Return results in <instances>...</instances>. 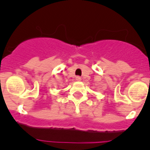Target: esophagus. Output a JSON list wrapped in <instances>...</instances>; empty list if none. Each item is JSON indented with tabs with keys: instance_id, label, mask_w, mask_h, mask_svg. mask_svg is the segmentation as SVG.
Instances as JSON below:
<instances>
[{
	"instance_id": "esophagus-1",
	"label": "esophagus",
	"mask_w": 150,
	"mask_h": 150,
	"mask_svg": "<svg viewBox=\"0 0 150 150\" xmlns=\"http://www.w3.org/2000/svg\"><path fill=\"white\" fill-rule=\"evenodd\" d=\"M76 80L80 81V80H81V77H80V76H76Z\"/></svg>"
}]
</instances>
